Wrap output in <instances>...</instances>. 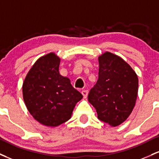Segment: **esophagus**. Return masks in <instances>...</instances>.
Listing matches in <instances>:
<instances>
[{"label": "esophagus", "instance_id": "34e87169", "mask_svg": "<svg viewBox=\"0 0 159 159\" xmlns=\"http://www.w3.org/2000/svg\"><path fill=\"white\" fill-rule=\"evenodd\" d=\"M82 94H83V98H86L87 96H88L89 92L87 90H83V91H82Z\"/></svg>", "mask_w": 159, "mask_h": 159}]
</instances>
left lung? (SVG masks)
I'll return each instance as SVG.
<instances>
[{"instance_id":"left-lung-1","label":"left lung","mask_w":159,"mask_h":159,"mask_svg":"<svg viewBox=\"0 0 159 159\" xmlns=\"http://www.w3.org/2000/svg\"><path fill=\"white\" fill-rule=\"evenodd\" d=\"M98 80L89 92L88 99L98 118L117 126L129 116L136 103L138 78L120 57L105 52L98 58Z\"/></svg>"}]
</instances>
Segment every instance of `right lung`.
<instances>
[{
  "mask_svg": "<svg viewBox=\"0 0 159 159\" xmlns=\"http://www.w3.org/2000/svg\"><path fill=\"white\" fill-rule=\"evenodd\" d=\"M60 58L49 53L39 58L27 74L23 98L29 113L46 126H58L70 119L83 95L70 80L59 74Z\"/></svg>",
  "mask_w": 159,
  "mask_h": 159,
  "instance_id": "obj_1",
  "label": "right lung"
}]
</instances>
